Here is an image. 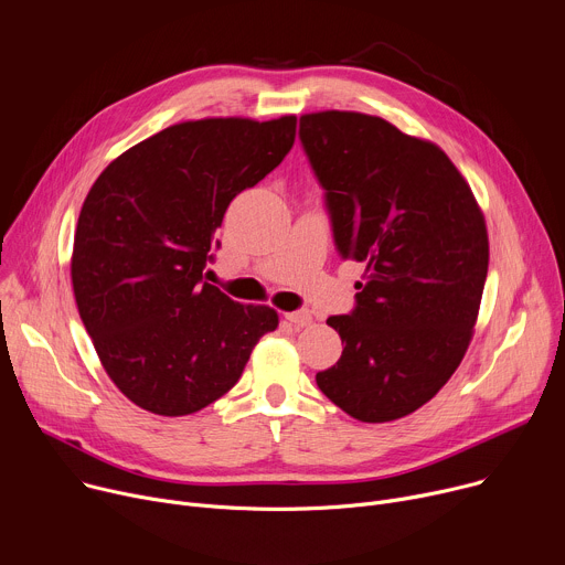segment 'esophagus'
I'll return each mask as SVG.
<instances>
[{"label":"esophagus","mask_w":565,"mask_h":565,"mask_svg":"<svg viewBox=\"0 0 565 565\" xmlns=\"http://www.w3.org/2000/svg\"><path fill=\"white\" fill-rule=\"evenodd\" d=\"M284 317L290 321L292 327H297V329L310 327V321H312V317H310V312H308V310H292V312H284Z\"/></svg>","instance_id":"esophagus-1"}]
</instances>
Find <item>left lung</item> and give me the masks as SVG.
Here are the masks:
<instances>
[{
  "label": "left lung",
  "mask_w": 565,
  "mask_h": 565,
  "mask_svg": "<svg viewBox=\"0 0 565 565\" xmlns=\"http://www.w3.org/2000/svg\"><path fill=\"white\" fill-rule=\"evenodd\" d=\"M342 257L364 264L358 306L329 317L342 358L315 375L362 423L405 418L454 375L473 338L490 238L482 210L431 140L360 111L299 118Z\"/></svg>",
  "instance_id": "obj_1"
}]
</instances>
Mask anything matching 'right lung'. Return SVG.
<instances>
[{"label":"right lung","mask_w":565,"mask_h":565,"mask_svg":"<svg viewBox=\"0 0 565 565\" xmlns=\"http://www.w3.org/2000/svg\"><path fill=\"white\" fill-rule=\"evenodd\" d=\"M297 116L201 118L129 147L92 185L73 236L71 284L103 369L140 409L190 416L227 393L270 306L203 281L230 201L270 174Z\"/></svg>","instance_id":"1"}]
</instances>
